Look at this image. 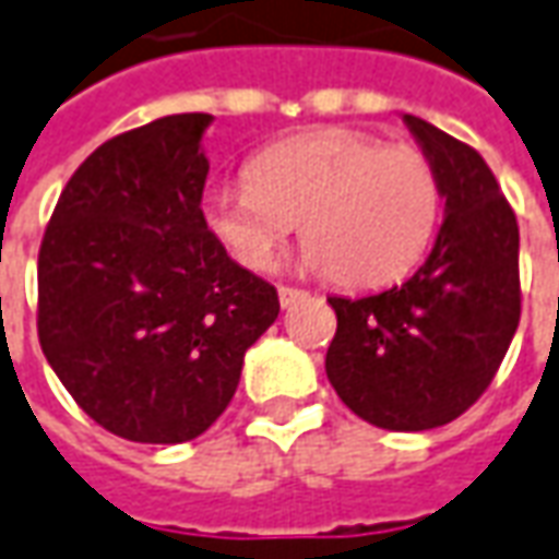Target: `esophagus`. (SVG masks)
<instances>
[{
	"mask_svg": "<svg viewBox=\"0 0 559 559\" xmlns=\"http://www.w3.org/2000/svg\"><path fill=\"white\" fill-rule=\"evenodd\" d=\"M304 298H307V292H301V288H280V304H283V307H295V304L304 301Z\"/></svg>",
	"mask_w": 559,
	"mask_h": 559,
	"instance_id": "1",
	"label": "esophagus"
}]
</instances>
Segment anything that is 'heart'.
Returning <instances> with one entry per match:
<instances>
[{
	"mask_svg": "<svg viewBox=\"0 0 559 559\" xmlns=\"http://www.w3.org/2000/svg\"><path fill=\"white\" fill-rule=\"evenodd\" d=\"M200 213L242 267L264 271L301 222V267L346 288H380L407 276L432 246L441 182L411 145L329 127L261 152L249 182L206 191Z\"/></svg>",
	"mask_w": 559,
	"mask_h": 559,
	"instance_id": "obj_1",
	"label": "heart"
}]
</instances>
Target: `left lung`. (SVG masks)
Returning <instances> with one entry per match:
<instances>
[{
  "mask_svg": "<svg viewBox=\"0 0 559 559\" xmlns=\"http://www.w3.org/2000/svg\"><path fill=\"white\" fill-rule=\"evenodd\" d=\"M432 160L444 225L411 280L368 298H329L337 331L325 374L371 426L426 432L478 402L521 322L518 218L484 157L404 115Z\"/></svg>",
  "mask_w": 559,
  "mask_h": 559,
  "instance_id": "obj_1",
  "label": "left lung"
}]
</instances>
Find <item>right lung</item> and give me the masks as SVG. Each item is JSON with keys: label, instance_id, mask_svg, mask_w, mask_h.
Returning a JSON list of instances; mask_svg holds the SVG:
<instances>
[{"label": "right lung", "instance_id": "add662e5", "mask_svg": "<svg viewBox=\"0 0 559 559\" xmlns=\"http://www.w3.org/2000/svg\"><path fill=\"white\" fill-rule=\"evenodd\" d=\"M213 115H167L103 142L38 249L41 353L91 419L140 444L203 435L273 319L271 283L215 240L200 198Z\"/></svg>", "mask_w": 559, "mask_h": 559}]
</instances>
